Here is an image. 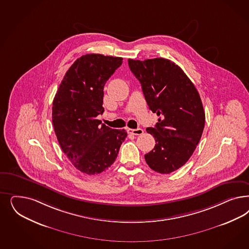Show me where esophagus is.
<instances>
[{"mask_svg": "<svg viewBox=\"0 0 249 249\" xmlns=\"http://www.w3.org/2000/svg\"><path fill=\"white\" fill-rule=\"evenodd\" d=\"M127 131H128L129 134H131V135H135V136H141V135L144 133L143 129L141 128L128 129Z\"/></svg>", "mask_w": 249, "mask_h": 249, "instance_id": "34e87169", "label": "esophagus"}]
</instances>
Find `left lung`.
<instances>
[{"label":"left lung","instance_id":"8db88e82","mask_svg":"<svg viewBox=\"0 0 249 249\" xmlns=\"http://www.w3.org/2000/svg\"><path fill=\"white\" fill-rule=\"evenodd\" d=\"M128 65L149 109L160 116L155 127L146 128L156 144L144 160L154 171L169 174L189 160L201 139L205 123L201 97L184 71L169 59L129 58Z\"/></svg>","mask_w":249,"mask_h":249}]
</instances>
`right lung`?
<instances>
[{"instance_id": "1", "label": "right lung", "mask_w": 249, "mask_h": 249, "mask_svg": "<svg viewBox=\"0 0 249 249\" xmlns=\"http://www.w3.org/2000/svg\"><path fill=\"white\" fill-rule=\"evenodd\" d=\"M122 63L118 56H80L65 74L53 101L52 123L59 145L73 166L88 175L110 168L127 137L125 130L101 125L96 118L105 112V84Z\"/></svg>"}]
</instances>
